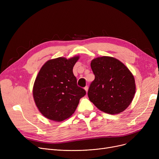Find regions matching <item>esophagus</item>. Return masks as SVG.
<instances>
[{
	"label": "esophagus",
	"mask_w": 159,
	"mask_h": 159,
	"mask_svg": "<svg viewBox=\"0 0 159 159\" xmlns=\"http://www.w3.org/2000/svg\"><path fill=\"white\" fill-rule=\"evenodd\" d=\"M84 89H85V91H86V93H88V86H86V87L84 88Z\"/></svg>",
	"instance_id": "1"
}]
</instances>
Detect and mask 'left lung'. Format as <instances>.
Returning <instances> with one entry per match:
<instances>
[{"instance_id": "8db88e82", "label": "left lung", "mask_w": 159, "mask_h": 159, "mask_svg": "<svg viewBox=\"0 0 159 159\" xmlns=\"http://www.w3.org/2000/svg\"><path fill=\"white\" fill-rule=\"evenodd\" d=\"M91 68L95 80L88 89L89 101L108 114L124 111L131 103L136 91L132 73L119 60L108 56L94 58Z\"/></svg>"}]
</instances>
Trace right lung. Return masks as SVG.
<instances>
[{
	"instance_id": "right-lung-1",
	"label": "right lung",
	"mask_w": 159,
	"mask_h": 159,
	"mask_svg": "<svg viewBox=\"0 0 159 159\" xmlns=\"http://www.w3.org/2000/svg\"><path fill=\"white\" fill-rule=\"evenodd\" d=\"M58 57L48 61L40 68L33 88L39 111L48 119L61 122L70 118L86 91L77 84L73 66L79 59Z\"/></svg>"
}]
</instances>
